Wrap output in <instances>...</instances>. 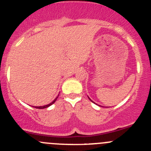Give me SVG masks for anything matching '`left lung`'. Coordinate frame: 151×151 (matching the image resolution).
Segmentation results:
<instances>
[{"mask_svg": "<svg viewBox=\"0 0 151 151\" xmlns=\"http://www.w3.org/2000/svg\"><path fill=\"white\" fill-rule=\"evenodd\" d=\"M88 99H90V100H91V102H93V101H92V100H91V99H90V98H89V97H88Z\"/></svg>", "mask_w": 151, "mask_h": 151, "instance_id": "1", "label": "left lung"}]
</instances>
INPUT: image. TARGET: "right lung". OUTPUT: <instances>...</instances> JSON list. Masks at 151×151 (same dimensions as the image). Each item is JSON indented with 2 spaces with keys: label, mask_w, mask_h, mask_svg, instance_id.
I'll return each instance as SVG.
<instances>
[{
  "label": "right lung",
  "mask_w": 151,
  "mask_h": 151,
  "mask_svg": "<svg viewBox=\"0 0 151 151\" xmlns=\"http://www.w3.org/2000/svg\"><path fill=\"white\" fill-rule=\"evenodd\" d=\"M58 96H59V95H58ZM58 96H57L56 98H55V99H54V101L53 102H51L50 104H49V105H43V106H38V107H37V106H35V108H38V109H43V108H48V107H49L50 106V105H52V104H54L55 102V101L57 100V99H58Z\"/></svg>",
  "instance_id": "obj_1"
}]
</instances>
